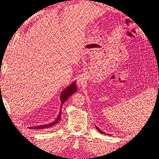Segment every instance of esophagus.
<instances>
[{"mask_svg": "<svg viewBox=\"0 0 159 159\" xmlns=\"http://www.w3.org/2000/svg\"><path fill=\"white\" fill-rule=\"evenodd\" d=\"M85 79H84L83 77L80 76V77H79L77 79V85L79 87H83L84 85L85 84Z\"/></svg>", "mask_w": 159, "mask_h": 159, "instance_id": "esophagus-1", "label": "esophagus"}]
</instances>
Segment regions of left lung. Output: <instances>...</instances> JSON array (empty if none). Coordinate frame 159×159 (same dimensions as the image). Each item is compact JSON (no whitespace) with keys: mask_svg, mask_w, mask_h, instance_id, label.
<instances>
[{"mask_svg":"<svg viewBox=\"0 0 159 159\" xmlns=\"http://www.w3.org/2000/svg\"><path fill=\"white\" fill-rule=\"evenodd\" d=\"M95 126H96V130H97L98 131V132H100V133H102V134H107V135H110V134H107V133H104V132H103L102 130H101L100 129V128H99L97 126H96V125H95Z\"/></svg>","mask_w":159,"mask_h":159,"instance_id":"8db88e82","label":"left lung"}]
</instances>
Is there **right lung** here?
Instances as JSON below:
<instances>
[{
  "mask_svg": "<svg viewBox=\"0 0 159 159\" xmlns=\"http://www.w3.org/2000/svg\"><path fill=\"white\" fill-rule=\"evenodd\" d=\"M77 91V87L76 85V82L74 81L71 85H70L68 87H67L66 88L64 89L61 93L60 94V100L61 103V109L60 112L57 116V119L52 121V122H50V124H43V125H39V126H35L32 127H29V128L30 129H33V130H42V129H48V128H50L53 126H56V125L58 124L60 120H61V108L63 103L66 102V101L72 95L73 93L76 92Z\"/></svg>",
  "mask_w": 159,
  "mask_h": 159,
  "instance_id": "right-lung-1",
  "label": "right lung"
}]
</instances>
